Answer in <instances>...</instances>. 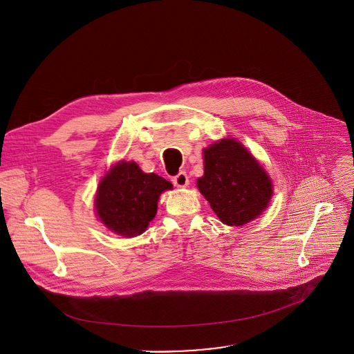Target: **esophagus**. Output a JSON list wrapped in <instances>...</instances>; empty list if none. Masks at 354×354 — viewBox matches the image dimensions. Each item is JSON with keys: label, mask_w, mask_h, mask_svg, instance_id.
<instances>
[{"label": "esophagus", "mask_w": 354, "mask_h": 354, "mask_svg": "<svg viewBox=\"0 0 354 354\" xmlns=\"http://www.w3.org/2000/svg\"><path fill=\"white\" fill-rule=\"evenodd\" d=\"M173 184L176 185V187H187L188 184H189V180H188V176H187V173L185 171H180L177 176H174L173 177Z\"/></svg>", "instance_id": "34e87169"}]
</instances>
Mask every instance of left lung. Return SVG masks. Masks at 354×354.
I'll return each mask as SVG.
<instances>
[{
    "instance_id": "obj_1",
    "label": "left lung",
    "mask_w": 354,
    "mask_h": 354,
    "mask_svg": "<svg viewBox=\"0 0 354 354\" xmlns=\"http://www.w3.org/2000/svg\"><path fill=\"white\" fill-rule=\"evenodd\" d=\"M198 188L218 218L231 227L259 216L272 196L266 171L232 138L205 149V174L198 178Z\"/></svg>"
}]
</instances>
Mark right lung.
Returning <instances> with one entry per match:
<instances>
[{
    "label": "right lung",
    "instance_id": "right-lung-1",
    "mask_svg": "<svg viewBox=\"0 0 354 354\" xmlns=\"http://www.w3.org/2000/svg\"><path fill=\"white\" fill-rule=\"evenodd\" d=\"M173 185L134 162H120L102 180L96 196L97 216L118 235H141L155 217L159 195Z\"/></svg>",
    "mask_w": 354,
    "mask_h": 354
}]
</instances>
